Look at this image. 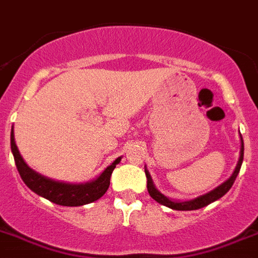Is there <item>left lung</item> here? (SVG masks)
<instances>
[{"mask_svg": "<svg viewBox=\"0 0 258 258\" xmlns=\"http://www.w3.org/2000/svg\"><path fill=\"white\" fill-rule=\"evenodd\" d=\"M243 158H244V142H241V151H240V159L239 163H237L236 168H235L234 173L231 176L230 179L227 181H224L222 185H219L218 188H215L214 190H211L209 192L208 195H204L201 197H197L196 200H192V201H186V202H177V201H171L169 198H167L166 196H163L162 193L158 192L155 189L153 184V180H151L150 175L147 171L146 172V177H147V190H149V195L155 200L156 202H159L160 205H164L167 208H171L173 210H197V209H201L206 205L211 204V202L217 201L221 197H223L226 193L228 192L231 189V186L234 185L235 180H236V176L240 171V167H241V163H243Z\"/></svg>", "mask_w": 258, "mask_h": 258, "instance_id": "1", "label": "left lung"}]
</instances>
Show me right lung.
<instances>
[{
  "label": "right lung",
  "instance_id": "1",
  "mask_svg": "<svg viewBox=\"0 0 258 258\" xmlns=\"http://www.w3.org/2000/svg\"><path fill=\"white\" fill-rule=\"evenodd\" d=\"M10 145H12L15 166H17V169H18L24 184L36 195L47 198L53 204L62 205V206H81V205L90 204V202L99 200L107 192L109 182H111L112 172H113L116 164L121 160V158H117L94 181L86 182V184H65V182L53 181V180L39 175L24 163L18 151V147L15 145L13 131L12 136H10Z\"/></svg>",
  "mask_w": 258,
  "mask_h": 258
}]
</instances>
